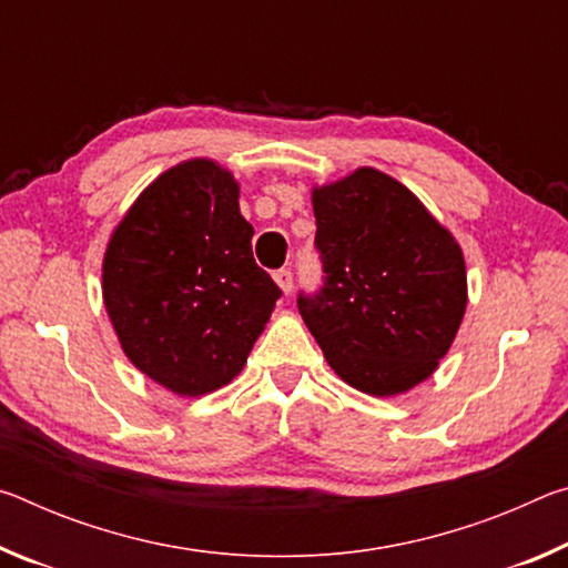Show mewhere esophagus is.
<instances>
[{"mask_svg": "<svg viewBox=\"0 0 568 568\" xmlns=\"http://www.w3.org/2000/svg\"><path fill=\"white\" fill-rule=\"evenodd\" d=\"M273 277H275V283L281 285V291H283L285 295L293 291V273L287 271V267H281V271H275Z\"/></svg>", "mask_w": 568, "mask_h": 568, "instance_id": "esophagus-1", "label": "esophagus"}]
</instances>
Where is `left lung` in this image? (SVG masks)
<instances>
[{"instance_id": "left-lung-1", "label": "left lung", "mask_w": 568, "mask_h": 568, "mask_svg": "<svg viewBox=\"0 0 568 568\" xmlns=\"http://www.w3.org/2000/svg\"><path fill=\"white\" fill-rule=\"evenodd\" d=\"M323 285L297 311L353 388L396 396L426 381L466 313L454 235L398 180L373 168L313 190Z\"/></svg>"}]
</instances>
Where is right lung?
<instances>
[{
  "instance_id": "add662e5",
  "label": "right lung",
  "mask_w": 568,
  "mask_h": 568,
  "mask_svg": "<svg viewBox=\"0 0 568 568\" xmlns=\"http://www.w3.org/2000/svg\"><path fill=\"white\" fill-rule=\"evenodd\" d=\"M237 182L187 160L142 192L104 253L102 295L122 351L178 396L233 381L283 295L253 257Z\"/></svg>"
}]
</instances>
